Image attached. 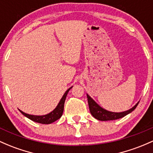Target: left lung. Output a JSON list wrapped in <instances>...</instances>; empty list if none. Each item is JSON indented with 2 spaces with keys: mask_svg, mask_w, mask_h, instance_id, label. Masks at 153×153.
<instances>
[{
  "mask_svg": "<svg viewBox=\"0 0 153 153\" xmlns=\"http://www.w3.org/2000/svg\"><path fill=\"white\" fill-rule=\"evenodd\" d=\"M87 98H88V107H89V110L91 114L96 119L99 120H102V121H106V120H117V119L121 118L124 116H126L128 114L131 113L133 110H135L136 107L138 105L139 102H137L132 108L129 109L128 110L126 111L121 112H110L108 110H105V109L102 108L100 107L98 104L91 97H90L88 94H86Z\"/></svg>",
  "mask_w": 153,
  "mask_h": 153,
  "instance_id": "left-lung-1",
  "label": "left lung"
}]
</instances>
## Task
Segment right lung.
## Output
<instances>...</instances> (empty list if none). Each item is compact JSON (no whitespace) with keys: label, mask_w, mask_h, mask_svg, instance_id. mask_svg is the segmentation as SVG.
<instances>
[{"label":"right lung","mask_w":153,"mask_h":153,"mask_svg":"<svg viewBox=\"0 0 153 153\" xmlns=\"http://www.w3.org/2000/svg\"><path fill=\"white\" fill-rule=\"evenodd\" d=\"M73 88V86L69 88L68 90L65 91V93L64 94V95L62 97V99L60 100L59 102L57 105V106L56 107V108L49 112L48 114L44 115H30V114L25 113V112H22V110H19L21 113L22 115H24L25 117H27V118L30 119L33 121L36 122V123H39L42 124H50L51 123H53L54 121L57 120L58 119H59L60 117L62 115L63 111H64V105H65V102L66 100L67 95H68L69 91Z\"/></svg>","instance_id":"1"}]
</instances>
